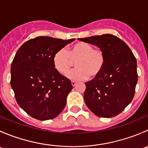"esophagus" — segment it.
<instances>
[{"instance_id":"34e87169","label":"esophagus","mask_w":148,"mask_h":148,"mask_svg":"<svg viewBox=\"0 0 148 148\" xmlns=\"http://www.w3.org/2000/svg\"><path fill=\"white\" fill-rule=\"evenodd\" d=\"M71 84H72L73 86H76V84H77V82H75V81H71Z\"/></svg>"}]
</instances>
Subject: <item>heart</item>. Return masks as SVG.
I'll list each match as a JSON object with an SVG mask.
<instances>
[{"mask_svg":"<svg viewBox=\"0 0 148 148\" xmlns=\"http://www.w3.org/2000/svg\"><path fill=\"white\" fill-rule=\"evenodd\" d=\"M77 68L66 74V77L74 81L86 79L89 76L95 77L102 72L105 64V56L100 49H95L88 43L79 42L71 46L67 52L61 49L55 53L53 63L61 74H65L76 61Z\"/></svg>","mask_w":148,"mask_h":148,"instance_id":"heart-1","label":"heart"}]
</instances>
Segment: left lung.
<instances>
[{"instance_id": "left-lung-1", "label": "left lung", "mask_w": 148, "mask_h": 148, "mask_svg": "<svg viewBox=\"0 0 148 148\" xmlns=\"http://www.w3.org/2000/svg\"><path fill=\"white\" fill-rule=\"evenodd\" d=\"M78 39L98 46L105 56L102 72L85 82V104L98 117H114L133 99L138 82L136 59L129 46L112 34Z\"/></svg>"}]
</instances>
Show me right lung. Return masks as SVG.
<instances>
[{"instance_id":"1","label":"right lung","mask_w":148,"mask_h":148,"mask_svg":"<svg viewBox=\"0 0 148 148\" xmlns=\"http://www.w3.org/2000/svg\"><path fill=\"white\" fill-rule=\"evenodd\" d=\"M74 40L38 36L25 42L16 52L10 67V85L18 105L34 118L53 119L64 108L73 86L55 69L53 57Z\"/></svg>"}]
</instances>
